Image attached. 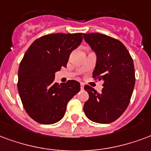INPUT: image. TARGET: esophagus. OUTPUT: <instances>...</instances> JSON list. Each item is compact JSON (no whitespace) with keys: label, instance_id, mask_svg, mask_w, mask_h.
I'll return each mask as SVG.
<instances>
[{"label":"esophagus","instance_id":"34e87169","mask_svg":"<svg viewBox=\"0 0 151 151\" xmlns=\"http://www.w3.org/2000/svg\"><path fill=\"white\" fill-rule=\"evenodd\" d=\"M83 87H84V84H83V83H80V88L81 89H83Z\"/></svg>","mask_w":151,"mask_h":151}]
</instances>
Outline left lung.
Instances as JSON below:
<instances>
[{"mask_svg": "<svg viewBox=\"0 0 151 151\" xmlns=\"http://www.w3.org/2000/svg\"><path fill=\"white\" fill-rule=\"evenodd\" d=\"M83 38L96 55L93 78L103 80L101 92L89 85L83 112L89 120L109 124L122 116L128 107L135 84L133 59L126 47L116 38L99 33L83 34Z\"/></svg>", "mask_w": 151, "mask_h": 151, "instance_id": "obj_1", "label": "left lung"}]
</instances>
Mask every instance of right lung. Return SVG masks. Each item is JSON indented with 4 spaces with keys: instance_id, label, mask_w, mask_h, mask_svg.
Returning <instances> with one entry per match:
<instances>
[{
    "instance_id": "1",
    "label": "right lung",
    "mask_w": 151,
    "mask_h": 151,
    "mask_svg": "<svg viewBox=\"0 0 151 151\" xmlns=\"http://www.w3.org/2000/svg\"><path fill=\"white\" fill-rule=\"evenodd\" d=\"M82 35H44L25 53L18 69L17 89L23 107L35 122L50 125L60 121L68 101L80 92L78 81L71 80L59 84L55 82V74L67 67L71 51L83 40Z\"/></svg>"
}]
</instances>
